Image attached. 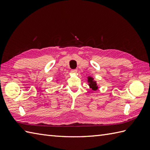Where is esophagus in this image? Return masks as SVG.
<instances>
[{"label":"esophagus","mask_w":150,"mask_h":150,"mask_svg":"<svg viewBox=\"0 0 150 150\" xmlns=\"http://www.w3.org/2000/svg\"><path fill=\"white\" fill-rule=\"evenodd\" d=\"M71 72L72 73H73V74H75V73L77 72V69H72L71 71Z\"/></svg>","instance_id":"1"}]
</instances>
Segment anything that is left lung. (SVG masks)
Segmentation results:
<instances>
[{"label":"left lung","instance_id":"1","mask_svg":"<svg viewBox=\"0 0 150 150\" xmlns=\"http://www.w3.org/2000/svg\"><path fill=\"white\" fill-rule=\"evenodd\" d=\"M88 79V86L89 87L92 89V90L96 91L98 90V86L97 83V81L94 80V78L91 77V76H88L87 77Z\"/></svg>","mask_w":150,"mask_h":150}]
</instances>
